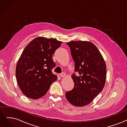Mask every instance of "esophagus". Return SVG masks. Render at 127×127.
<instances>
[{
	"instance_id": "esophagus-1",
	"label": "esophagus",
	"mask_w": 127,
	"mask_h": 127,
	"mask_svg": "<svg viewBox=\"0 0 127 127\" xmlns=\"http://www.w3.org/2000/svg\"><path fill=\"white\" fill-rule=\"evenodd\" d=\"M65 75H66V74L64 73H63L62 74H60V76L61 77H64L65 76Z\"/></svg>"
}]
</instances>
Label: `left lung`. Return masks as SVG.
I'll return each mask as SVG.
<instances>
[{
    "label": "left lung",
    "instance_id": "obj_1",
    "mask_svg": "<svg viewBox=\"0 0 127 127\" xmlns=\"http://www.w3.org/2000/svg\"><path fill=\"white\" fill-rule=\"evenodd\" d=\"M75 62V71L79 76L71 77L74 87L65 93L67 100L76 106L90 103L103 90L106 78L105 61L94 43L88 41H71L66 43Z\"/></svg>",
    "mask_w": 127,
    "mask_h": 127
}]
</instances>
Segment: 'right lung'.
I'll use <instances>...</instances> for the list:
<instances>
[{
    "label": "right lung",
    "instance_id": "1",
    "mask_svg": "<svg viewBox=\"0 0 127 127\" xmlns=\"http://www.w3.org/2000/svg\"><path fill=\"white\" fill-rule=\"evenodd\" d=\"M62 41L38 37L32 40L20 57L15 76L20 90L27 97L39 98L45 95L57 76L52 72L56 64L52 56Z\"/></svg>",
    "mask_w": 127,
    "mask_h": 127
}]
</instances>
